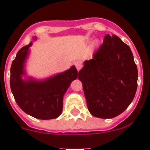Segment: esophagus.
<instances>
[{"mask_svg":"<svg viewBox=\"0 0 150 150\" xmlns=\"http://www.w3.org/2000/svg\"><path fill=\"white\" fill-rule=\"evenodd\" d=\"M75 67H76V69H78V71H79L83 67L82 63H81V62H80V61H77L75 63Z\"/></svg>","mask_w":150,"mask_h":150,"instance_id":"obj_1","label":"esophagus"}]
</instances>
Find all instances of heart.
<instances>
[{
    "label": "heart",
    "mask_w": 150,
    "mask_h": 150,
    "mask_svg": "<svg viewBox=\"0 0 150 150\" xmlns=\"http://www.w3.org/2000/svg\"><path fill=\"white\" fill-rule=\"evenodd\" d=\"M99 43H100V40H99V39H95L93 41V43H92V46L93 47H96L97 46H99Z\"/></svg>",
    "instance_id": "b5f03b06"
}]
</instances>
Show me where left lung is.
I'll return each mask as SVG.
<instances>
[{
  "label": "left lung",
  "mask_w": 150,
  "mask_h": 150,
  "mask_svg": "<svg viewBox=\"0 0 150 150\" xmlns=\"http://www.w3.org/2000/svg\"><path fill=\"white\" fill-rule=\"evenodd\" d=\"M89 112L99 118H112L132 102L138 70L130 47L115 35L104 37L92 59L78 72Z\"/></svg>",
  "instance_id": "obj_1"
}]
</instances>
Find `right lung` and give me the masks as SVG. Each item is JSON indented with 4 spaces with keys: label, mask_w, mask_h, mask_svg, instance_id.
I'll list each match as a JSON object with an SVG mask.
<instances>
[{
    "label": "right lung",
    "mask_w": 150,
    "mask_h": 150,
    "mask_svg": "<svg viewBox=\"0 0 150 150\" xmlns=\"http://www.w3.org/2000/svg\"><path fill=\"white\" fill-rule=\"evenodd\" d=\"M37 38H33V40ZM22 47L16 54L11 67L10 86L15 101L25 113L40 120L58 117L63 108V96L71 83L78 78V71L72 66L64 72L44 80L27 77L25 63L30 54V47Z\"/></svg>",
    "instance_id": "add662e5"
}]
</instances>
